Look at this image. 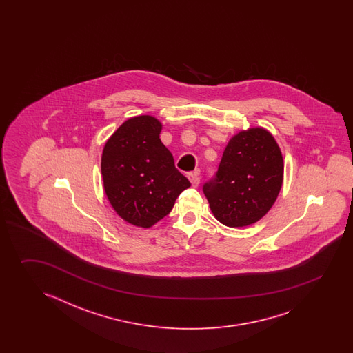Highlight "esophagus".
<instances>
[{"label":"esophagus","mask_w":353,"mask_h":353,"mask_svg":"<svg viewBox=\"0 0 353 353\" xmlns=\"http://www.w3.org/2000/svg\"><path fill=\"white\" fill-rule=\"evenodd\" d=\"M188 179L190 180V183H192L193 187H198V185H199L201 178H199V173H198V172L188 174Z\"/></svg>","instance_id":"1"}]
</instances>
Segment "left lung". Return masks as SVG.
Returning a JSON list of instances; mask_svg holds the SVG:
<instances>
[{
	"label": "left lung",
	"mask_w": 353,
	"mask_h": 353,
	"mask_svg": "<svg viewBox=\"0 0 353 353\" xmlns=\"http://www.w3.org/2000/svg\"><path fill=\"white\" fill-rule=\"evenodd\" d=\"M284 179V160L263 128L242 130L225 146L216 178L203 185L210 210L222 225H252L270 210Z\"/></svg>",
	"instance_id": "obj_1"
}]
</instances>
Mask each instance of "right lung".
<instances>
[{
    "label": "right lung",
    "instance_id": "1",
    "mask_svg": "<svg viewBox=\"0 0 353 353\" xmlns=\"http://www.w3.org/2000/svg\"><path fill=\"white\" fill-rule=\"evenodd\" d=\"M163 125L149 116L125 121L107 140L101 172L113 210L130 225L150 228L170 213L189 180L160 140Z\"/></svg>",
    "mask_w": 353,
    "mask_h": 353
}]
</instances>
